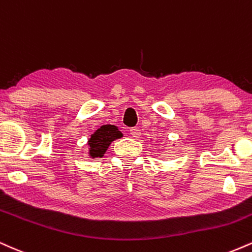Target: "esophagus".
<instances>
[{
  "instance_id": "obj_1",
  "label": "esophagus",
  "mask_w": 252,
  "mask_h": 252,
  "mask_svg": "<svg viewBox=\"0 0 252 252\" xmlns=\"http://www.w3.org/2000/svg\"><path fill=\"white\" fill-rule=\"evenodd\" d=\"M129 133H131V135L133 138H139V137H140V134H141L140 129L137 128V127H132V128L129 129Z\"/></svg>"
}]
</instances>
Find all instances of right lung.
Instances as JSON below:
<instances>
[{"label": "right lung", "mask_w": 252, "mask_h": 252, "mask_svg": "<svg viewBox=\"0 0 252 252\" xmlns=\"http://www.w3.org/2000/svg\"><path fill=\"white\" fill-rule=\"evenodd\" d=\"M121 137H123V133L118 129L117 126L103 125L91 135L88 140V146H90L88 153L92 158H96V157L101 158L112 141Z\"/></svg>", "instance_id": "obj_1"}]
</instances>
